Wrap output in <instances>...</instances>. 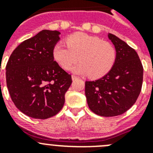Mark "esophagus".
Returning <instances> with one entry per match:
<instances>
[{"instance_id":"obj_1","label":"esophagus","mask_w":153,"mask_h":153,"mask_svg":"<svg viewBox=\"0 0 153 153\" xmlns=\"http://www.w3.org/2000/svg\"><path fill=\"white\" fill-rule=\"evenodd\" d=\"M71 77H72L73 80H75V79H78V78H79L78 76H74V75H73Z\"/></svg>"}]
</instances>
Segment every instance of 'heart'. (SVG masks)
<instances>
[{"label":"heart","instance_id":"b5f03b06","mask_svg":"<svg viewBox=\"0 0 153 153\" xmlns=\"http://www.w3.org/2000/svg\"><path fill=\"white\" fill-rule=\"evenodd\" d=\"M66 42L67 45L58 43L53 49V59L63 70H70L79 59L80 63L73 67V72L99 79L113 68L117 51L111 43L84 33L70 35Z\"/></svg>","mask_w":153,"mask_h":153}]
</instances>
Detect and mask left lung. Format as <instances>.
<instances>
[{"label":"left lung","mask_w":153,"mask_h":153,"mask_svg":"<svg viewBox=\"0 0 153 153\" xmlns=\"http://www.w3.org/2000/svg\"><path fill=\"white\" fill-rule=\"evenodd\" d=\"M117 51L113 68L100 79L86 81L85 94L89 108L105 117L119 116L136 102L141 91L143 68L134 49L117 37L108 33Z\"/></svg>","instance_id":"1"}]
</instances>
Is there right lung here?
Returning <instances> with one entry per match:
<instances>
[{
  "instance_id": "right-lung-1",
  "label": "right lung",
  "mask_w": 153,
  "mask_h": 153,
  "mask_svg": "<svg viewBox=\"0 0 153 153\" xmlns=\"http://www.w3.org/2000/svg\"><path fill=\"white\" fill-rule=\"evenodd\" d=\"M60 34L43 30L22 42L7 63V86L12 101L31 118L46 120L57 114L72 83L71 75L53 60V49Z\"/></svg>"
}]
</instances>
